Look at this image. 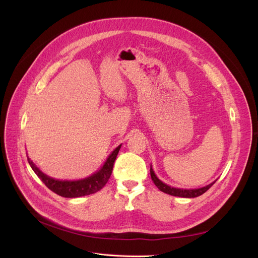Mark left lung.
<instances>
[{
	"label": "left lung",
	"instance_id": "left-lung-1",
	"mask_svg": "<svg viewBox=\"0 0 258 258\" xmlns=\"http://www.w3.org/2000/svg\"><path fill=\"white\" fill-rule=\"evenodd\" d=\"M151 176L154 184L158 187V189L166 192L168 195H171V196H176V197H183V198H195L201 196L202 194H205L211 186H212L215 182L211 183L205 187H201V188H196V189H182V188H174V187H171L167 184H165L163 182H161L160 179L156 176V174L154 173V170L152 169L151 166Z\"/></svg>",
	"mask_w": 258,
	"mask_h": 258
}]
</instances>
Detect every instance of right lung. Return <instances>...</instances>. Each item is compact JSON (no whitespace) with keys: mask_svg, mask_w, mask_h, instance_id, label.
I'll use <instances>...</instances> for the list:
<instances>
[{"mask_svg":"<svg viewBox=\"0 0 258 258\" xmlns=\"http://www.w3.org/2000/svg\"><path fill=\"white\" fill-rule=\"evenodd\" d=\"M120 147L121 145L115 148L112 154L108 156V158L104 162L103 167L101 168L98 172L93 173L92 175L86 178L79 179V181H59V179L49 177L44 174L42 171L30 160L29 157L28 161L35 174L41 178V181L47 186L51 191L64 198H77L95 194L100 189H102V187H104V185L107 183L108 178H110L112 174L114 162Z\"/></svg>","mask_w":258,"mask_h":258,"instance_id":"right-lung-1","label":"right lung"}]
</instances>
